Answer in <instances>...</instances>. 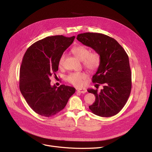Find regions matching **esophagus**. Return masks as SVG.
Returning <instances> with one entry per match:
<instances>
[{
    "label": "esophagus",
    "instance_id": "34e87169",
    "mask_svg": "<svg viewBox=\"0 0 152 152\" xmlns=\"http://www.w3.org/2000/svg\"><path fill=\"white\" fill-rule=\"evenodd\" d=\"M76 91H77V92H79L83 93V94L86 93V92H87V90H86V89H84V88H77V89H76Z\"/></svg>",
    "mask_w": 152,
    "mask_h": 152
}]
</instances>
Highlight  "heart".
I'll return each instance as SVG.
<instances>
[{
	"instance_id": "obj_1",
	"label": "heart",
	"mask_w": 152,
	"mask_h": 152,
	"mask_svg": "<svg viewBox=\"0 0 152 152\" xmlns=\"http://www.w3.org/2000/svg\"><path fill=\"white\" fill-rule=\"evenodd\" d=\"M71 52L76 58L83 61L84 66L91 71L97 70L100 66L101 58L97 52H90L88 48L83 45H77L72 48ZM65 55L62 54L58 60V66L61 67L65 60ZM87 77V74L85 72H75L67 76L66 79L68 82L77 87L83 85V81Z\"/></svg>"
}]
</instances>
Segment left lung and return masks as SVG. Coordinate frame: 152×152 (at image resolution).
<instances>
[{
  "label": "left lung",
  "mask_w": 152,
  "mask_h": 152,
  "mask_svg": "<svg viewBox=\"0 0 152 152\" xmlns=\"http://www.w3.org/2000/svg\"><path fill=\"white\" fill-rule=\"evenodd\" d=\"M83 44L97 52L101 63L92 82L103 85V89H89L95 95V101L89 107L99 116L110 117L118 114L124 107L131 91V71L128 55L116 40L107 35L86 33L77 36ZM99 86V84H96Z\"/></svg>",
  "instance_id": "left-lung-1"
}]
</instances>
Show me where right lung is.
<instances>
[{"label": "right lung", "instance_id": "1", "mask_svg": "<svg viewBox=\"0 0 152 152\" xmlns=\"http://www.w3.org/2000/svg\"><path fill=\"white\" fill-rule=\"evenodd\" d=\"M75 36L47 37L27 49L20 70V89L28 105L40 115L50 117L67 104L76 90L73 87L50 85V77L58 71L60 56Z\"/></svg>", "mask_w": 152, "mask_h": 152}]
</instances>
